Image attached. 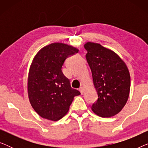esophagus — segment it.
<instances>
[{"mask_svg": "<svg viewBox=\"0 0 148 148\" xmlns=\"http://www.w3.org/2000/svg\"><path fill=\"white\" fill-rule=\"evenodd\" d=\"M79 92H81V94H84V88H83V87H80L79 89Z\"/></svg>", "mask_w": 148, "mask_h": 148, "instance_id": "34e87169", "label": "esophagus"}]
</instances>
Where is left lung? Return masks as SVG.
I'll return each mask as SVG.
<instances>
[{
    "instance_id": "obj_1",
    "label": "left lung",
    "mask_w": 148,
    "mask_h": 148,
    "mask_svg": "<svg viewBox=\"0 0 148 148\" xmlns=\"http://www.w3.org/2000/svg\"><path fill=\"white\" fill-rule=\"evenodd\" d=\"M84 48L98 93V100L92 104V110L101 117L114 116L129 98L131 78L128 68L115 52L100 44L87 42Z\"/></svg>"
}]
</instances>
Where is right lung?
Segmentation results:
<instances>
[{"instance_id": "1", "label": "right lung", "mask_w": 148, "mask_h": 148, "mask_svg": "<svg viewBox=\"0 0 148 148\" xmlns=\"http://www.w3.org/2000/svg\"><path fill=\"white\" fill-rule=\"evenodd\" d=\"M78 52L67 44L53 43L42 48L34 57L28 75V96L42 118L59 120L67 113L74 97L80 94L71 88L61 70L66 58Z\"/></svg>"}]
</instances>
